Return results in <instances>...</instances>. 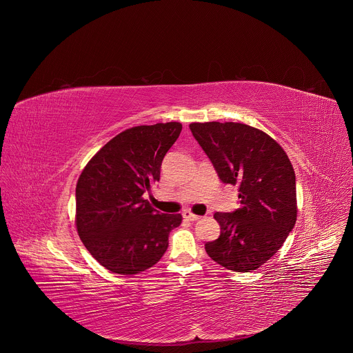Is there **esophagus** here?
I'll return each mask as SVG.
<instances>
[{
    "instance_id": "1",
    "label": "esophagus",
    "mask_w": 353,
    "mask_h": 353,
    "mask_svg": "<svg viewBox=\"0 0 353 353\" xmlns=\"http://www.w3.org/2000/svg\"><path fill=\"white\" fill-rule=\"evenodd\" d=\"M183 218H184L185 221H191V222L201 219V216L194 215V214H192V212H190V211H184V212H183Z\"/></svg>"
}]
</instances>
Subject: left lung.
<instances>
[{
  "label": "left lung",
  "instance_id": "1",
  "mask_svg": "<svg viewBox=\"0 0 353 353\" xmlns=\"http://www.w3.org/2000/svg\"><path fill=\"white\" fill-rule=\"evenodd\" d=\"M190 130L225 184L239 185L240 208L216 212V240L207 254L236 272L265 264L293 229L296 176L282 146L264 131L241 123H191Z\"/></svg>",
  "mask_w": 353,
  "mask_h": 353
}]
</instances>
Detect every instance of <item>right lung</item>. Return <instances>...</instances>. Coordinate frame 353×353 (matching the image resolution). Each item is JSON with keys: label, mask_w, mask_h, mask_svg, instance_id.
Returning a JSON list of instances; mask_svg holds the SVG:
<instances>
[{"label": "right lung", "mask_w": 353, "mask_h": 353, "mask_svg": "<svg viewBox=\"0 0 353 353\" xmlns=\"http://www.w3.org/2000/svg\"><path fill=\"white\" fill-rule=\"evenodd\" d=\"M181 128L176 121L128 128L100 149L78 179V234L92 257L114 274L154 267L181 223L180 214H161L143 198L159 181L162 161Z\"/></svg>", "instance_id": "obj_1"}]
</instances>
